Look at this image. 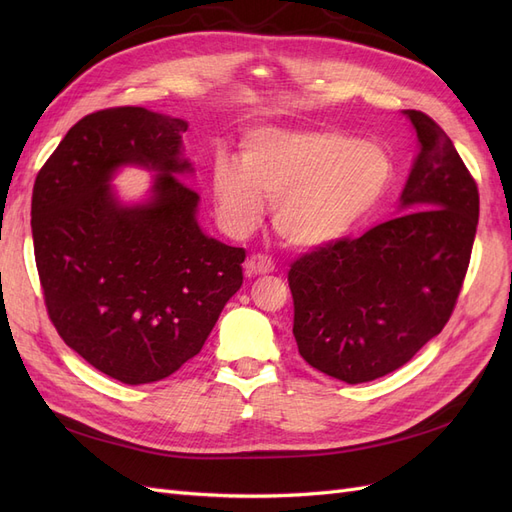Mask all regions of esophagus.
<instances>
[{"label":"esophagus","instance_id":"esophagus-1","mask_svg":"<svg viewBox=\"0 0 512 512\" xmlns=\"http://www.w3.org/2000/svg\"><path fill=\"white\" fill-rule=\"evenodd\" d=\"M275 267L269 256L265 254H252L250 258L245 260V273L247 275H267L271 273Z\"/></svg>","mask_w":512,"mask_h":512}]
</instances>
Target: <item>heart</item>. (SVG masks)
Instances as JSON below:
<instances>
[{
  "label": "heart",
  "instance_id": "obj_1",
  "mask_svg": "<svg viewBox=\"0 0 512 512\" xmlns=\"http://www.w3.org/2000/svg\"><path fill=\"white\" fill-rule=\"evenodd\" d=\"M395 179L389 151L335 130L258 128L243 141L241 164L218 156L215 200L235 230L254 228L275 205V228L299 247L329 245L374 211Z\"/></svg>",
  "mask_w": 512,
  "mask_h": 512
}]
</instances>
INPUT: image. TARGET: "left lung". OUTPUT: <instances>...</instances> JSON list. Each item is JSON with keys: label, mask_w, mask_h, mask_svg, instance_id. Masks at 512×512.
Segmentation results:
<instances>
[{"label": "left lung", "mask_w": 512, "mask_h": 512, "mask_svg": "<svg viewBox=\"0 0 512 512\" xmlns=\"http://www.w3.org/2000/svg\"><path fill=\"white\" fill-rule=\"evenodd\" d=\"M418 156L399 218L314 247L290 265L299 354L359 384L406 365L451 318L478 224V188L446 132L404 111Z\"/></svg>", "instance_id": "left-lung-1"}]
</instances>
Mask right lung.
<instances>
[{
	"mask_svg": "<svg viewBox=\"0 0 512 512\" xmlns=\"http://www.w3.org/2000/svg\"><path fill=\"white\" fill-rule=\"evenodd\" d=\"M188 123L143 106L85 115L44 162L32 194L34 254L59 337L102 374L149 384L196 356L243 284V247L207 237L177 175ZM123 163L159 173L149 204L123 208Z\"/></svg>",
	"mask_w": 512,
	"mask_h": 512,
	"instance_id": "right-lung-1",
	"label": "right lung"
}]
</instances>
